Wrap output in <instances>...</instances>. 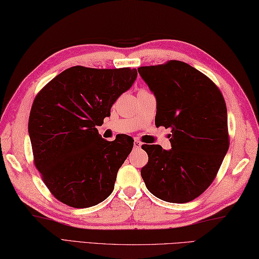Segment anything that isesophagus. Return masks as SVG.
Segmentation results:
<instances>
[{
	"instance_id": "esophagus-1",
	"label": "esophagus",
	"mask_w": 259,
	"mask_h": 259,
	"mask_svg": "<svg viewBox=\"0 0 259 259\" xmlns=\"http://www.w3.org/2000/svg\"><path fill=\"white\" fill-rule=\"evenodd\" d=\"M134 147L136 150H139L142 147V142L139 140H134Z\"/></svg>"
}]
</instances>
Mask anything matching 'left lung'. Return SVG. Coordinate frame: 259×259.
Listing matches in <instances>:
<instances>
[{
	"mask_svg": "<svg viewBox=\"0 0 259 259\" xmlns=\"http://www.w3.org/2000/svg\"><path fill=\"white\" fill-rule=\"evenodd\" d=\"M156 97L155 125L172 128L170 151L142 145L147 190L163 201L186 203L213 182L229 147L225 98L217 85L186 62L137 68Z\"/></svg>",
	"mask_w": 259,
	"mask_h": 259,
	"instance_id": "8db88e82",
	"label": "left lung"
}]
</instances>
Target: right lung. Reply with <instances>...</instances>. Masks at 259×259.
Segmentation results:
<instances>
[{
  "mask_svg": "<svg viewBox=\"0 0 259 259\" xmlns=\"http://www.w3.org/2000/svg\"><path fill=\"white\" fill-rule=\"evenodd\" d=\"M137 77L131 68H68L36 94L29 117L33 163L52 196L88 208L113 192L119 167L133 149L128 135L106 141L96 126Z\"/></svg>",
  "mask_w": 259,
  "mask_h": 259,
  "instance_id": "add662e5",
  "label": "right lung"
}]
</instances>
